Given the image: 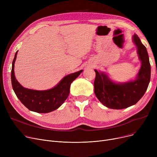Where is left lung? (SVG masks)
Returning a JSON list of instances; mask_svg holds the SVG:
<instances>
[{"mask_svg":"<svg viewBox=\"0 0 157 157\" xmlns=\"http://www.w3.org/2000/svg\"><path fill=\"white\" fill-rule=\"evenodd\" d=\"M132 39L137 48L139 59L141 62L134 79L117 83L106 73L95 69V94L98 101L108 108L121 109L136 104L144 95L149 85L151 65L147 49L137 34H134Z\"/></svg>","mask_w":157,"mask_h":157,"instance_id":"obj_1","label":"left lung"}]
</instances>
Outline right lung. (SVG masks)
Instances as JSON below:
<instances>
[{
	"mask_svg": "<svg viewBox=\"0 0 157 157\" xmlns=\"http://www.w3.org/2000/svg\"><path fill=\"white\" fill-rule=\"evenodd\" d=\"M18 51L12 63L11 83L14 92L21 102L30 111L46 113L56 110L67 99L72 82L77 78L83 70L65 76L53 88L46 90H36L24 88L16 79L14 63Z\"/></svg>",
	"mask_w": 157,
	"mask_h": 157,
	"instance_id": "obj_1",
	"label": "right lung"
}]
</instances>
